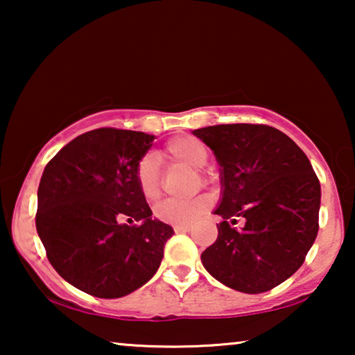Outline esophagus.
Wrapping results in <instances>:
<instances>
[{"label":"esophagus","instance_id":"obj_1","mask_svg":"<svg viewBox=\"0 0 355 355\" xmlns=\"http://www.w3.org/2000/svg\"><path fill=\"white\" fill-rule=\"evenodd\" d=\"M174 231H176V232H187V231H191V226H189V225H174Z\"/></svg>","mask_w":355,"mask_h":355}]
</instances>
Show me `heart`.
I'll use <instances>...</instances> for the list:
<instances>
[{
	"mask_svg": "<svg viewBox=\"0 0 355 355\" xmlns=\"http://www.w3.org/2000/svg\"><path fill=\"white\" fill-rule=\"evenodd\" d=\"M171 158L192 168H202L208 159V152L200 140L193 137H176L166 145ZM139 191L147 200H155L162 192V162L157 153H147L135 168ZM210 208V198L205 196L191 200H163L155 207V216L171 225H189Z\"/></svg>",
	"mask_w": 355,
	"mask_h": 355,
	"instance_id": "heart-1",
	"label": "heart"
}]
</instances>
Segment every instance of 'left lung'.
I'll return each instance as SVG.
<instances>
[{
  "mask_svg": "<svg viewBox=\"0 0 355 355\" xmlns=\"http://www.w3.org/2000/svg\"><path fill=\"white\" fill-rule=\"evenodd\" d=\"M221 166L223 197L215 215L218 239L203 250L213 278L245 294H260L293 276L318 232L320 181L307 155L265 124L196 129ZM245 221L242 230L229 225Z\"/></svg>",
  "mask_w": 355,
  "mask_h": 355,
  "instance_id": "obj_1",
  "label": "left lung"
}]
</instances>
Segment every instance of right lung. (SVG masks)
Listing matches in <instances>:
<instances>
[{
	"label": "right lung",
	"mask_w": 355,
	"mask_h": 355,
	"mask_svg": "<svg viewBox=\"0 0 355 355\" xmlns=\"http://www.w3.org/2000/svg\"><path fill=\"white\" fill-rule=\"evenodd\" d=\"M153 139L137 130H90L64 145L42 174L35 225L48 260L95 297H123L144 286L174 234L153 220L135 181Z\"/></svg>",
	"instance_id": "add662e5"
}]
</instances>
